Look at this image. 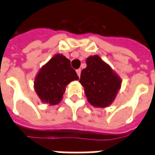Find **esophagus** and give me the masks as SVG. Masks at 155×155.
I'll list each match as a JSON object with an SVG mask.
<instances>
[{
    "label": "esophagus",
    "instance_id": "34e87169",
    "mask_svg": "<svg viewBox=\"0 0 155 155\" xmlns=\"http://www.w3.org/2000/svg\"><path fill=\"white\" fill-rule=\"evenodd\" d=\"M76 73H77L78 76L80 77V76H81V69H78V70H76Z\"/></svg>",
    "mask_w": 155,
    "mask_h": 155
}]
</instances>
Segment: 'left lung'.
Segmentation results:
<instances>
[{"instance_id": "1", "label": "left lung", "mask_w": 155, "mask_h": 155, "mask_svg": "<svg viewBox=\"0 0 155 155\" xmlns=\"http://www.w3.org/2000/svg\"><path fill=\"white\" fill-rule=\"evenodd\" d=\"M86 64L81 71L80 82L88 101L94 107H107L114 101L121 80L98 55L88 57Z\"/></svg>"}]
</instances>
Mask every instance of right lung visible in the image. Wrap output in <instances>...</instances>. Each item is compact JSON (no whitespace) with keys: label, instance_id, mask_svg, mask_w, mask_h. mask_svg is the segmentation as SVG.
<instances>
[{"label":"right lung","instance_id":"right-lung-1","mask_svg":"<svg viewBox=\"0 0 155 155\" xmlns=\"http://www.w3.org/2000/svg\"><path fill=\"white\" fill-rule=\"evenodd\" d=\"M77 80L79 77L71 67L70 60L63 54H57L40 70L34 86L42 102L54 105L62 100L65 86Z\"/></svg>","mask_w":155,"mask_h":155}]
</instances>
